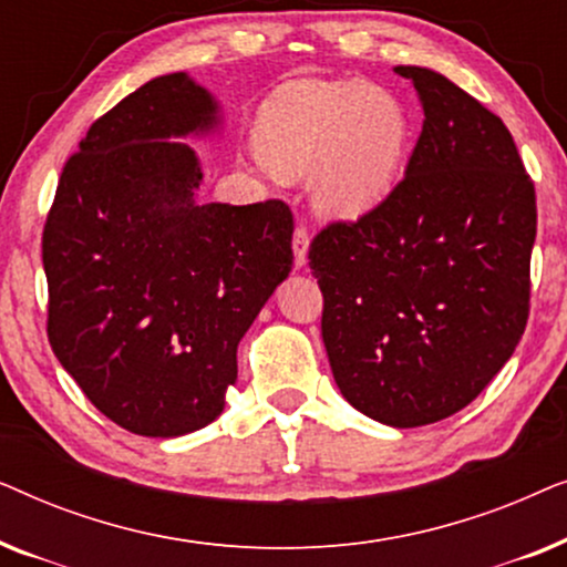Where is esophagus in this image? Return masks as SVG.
Returning <instances> with one entry per match:
<instances>
[{
  "mask_svg": "<svg viewBox=\"0 0 567 567\" xmlns=\"http://www.w3.org/2000/svg\"><path fill=\"white\" fill-rule=\"evenodd\" d=\"M293 262L301 268L307 262V247H309V229L305 224H299L297 229H293Z\"/></svg>",
  "mask_w": 567,
  "mask_h": 567,
  "instance_id": "34e87169",
  "label": "esophagus"
}]
</instances>
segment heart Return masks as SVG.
<instances>
[{
	"label": "heart",
	"mask_w": 567,
	"mask_h": 567,
	"mask_svg": "<svg viewBox=\"0 0 567 567\" xmlns=\"http://www.w3.org/2000/svg\"><path fill=\"white\" fill-rule=\"evenodd\" d=\"M410 144L405 107L367 82H291L258 113L255 150L284 177L315 173V204L361 216L382 204Z\"/></svg>",
	"instance_id": "heart-1"
}]
</instances>
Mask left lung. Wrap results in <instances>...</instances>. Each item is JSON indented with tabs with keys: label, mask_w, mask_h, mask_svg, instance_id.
<instances>
[{
	"label": "left lung",
	"mask_w": 567,
	"mask_h": 567,
	"mask_svg": "<svg viewBox=\"0 0 567 567\" xmlns=\"http://www.w3.org/2000/svg\"><path fill=\"white\" fill-rule=\"evenodd\" d=\"M394 72L425 113L405 177L359 219L324 224L309 268L343 398L415 429L467 408L516 351L537 196L498 115L431 69Z\"/></svg>",
	"instance_id": "obj_1"
}]
</instances>
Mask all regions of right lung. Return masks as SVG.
Masks as SVG:
<instances>
[{
  "instance_id": "right-lung-1",
  "label": "right lung",
  "mask_w": 567,
  "mask_h": 567,
  "mask_svg": "<svg viewBox=\"0 0 567 567\" xmlns=\"http://www.w3.org/2000/svg\"><path fill=\"white\" fill-rule=\"evenodd\" d=\"M214 123V100L183 72L146 82L92 123L43 224L53 353L138 436L221 413L239 340L293 262L284 200L196 204L198 159L173 136Z\"/></svg>"
}]
</instances>
